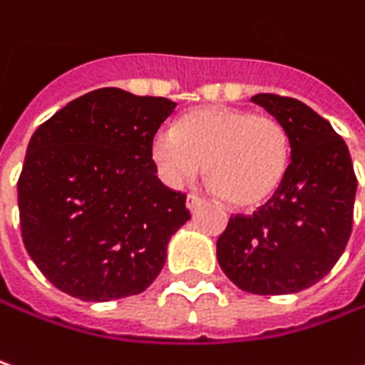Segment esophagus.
Returning a JSON list of instances; mask_svg holds the SVG:
<instances>
[{"mask_svg": "<svg viewBox=\"0 0 365 365\" xmlns=\"http://www.w3.org/2000/svg\"><path fill=\"white\" fill-rule=\"evenodd\" d=\"M201 203H203V197L195 195V193H191V195L187 197V207H189L191 212H193V210H197Z\"/></svg>", "mask_w": 365, "mask_h": 365, "instance_id": "34e87169", "label": "esophagus"}]
</instances>
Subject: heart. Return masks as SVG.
<instances>
[{
  "instance_id": "b5f03b06",
  "label": "heart",
  "mask_w": 365,
  "mask_h": 365,
  "mask_svg": "<svg viewBox=\"0 0 365 365\" xmlns=\"http://www.w3.org/2000/svg\"><path fill=\"white\" fill-rule=\"evenodd\" d=\"M151 155L170 185L193 180L205 164L210 187L232 207L251 210L278 191L291 158L287 128L239 108H197L162 128Z\"/></svg>"
}]
</instances>
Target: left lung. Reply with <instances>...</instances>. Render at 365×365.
Wrapping results in <instances>:
<instances>
[{
  "instance_id": "left-lung-1",
  "label": "left lung",
  "mask_w": 365,
  "mask_h": 365,
  "mask_svg": "<svg viewBox=\"0 0 365 365\" xmlns=\"http://www.w3.org/2000/svg\"><path fill=\"white\" fill-rule=\"evenodd\" d=\"M289 135L291 162L266 205L230 216L216 243L218 264L255 295H289L316 284L351 237L357 178L345 141L330 122L293 97H251Z\"/></svg>"
}]
</instances>
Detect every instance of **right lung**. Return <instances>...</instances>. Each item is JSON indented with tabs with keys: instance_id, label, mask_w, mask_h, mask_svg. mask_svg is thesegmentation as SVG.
<instances>
[{
	"instance_id": "add662e5",
	"label": "right lung",
	"mask_w": 365,
	"mask_h": 365,
	"mask_svg": "<svg viewBox=\"0 0 365 365\" xmlns=\"http://www.w3.org/2000/svg\"><path fill=\"white\" fill-rule=\"evenodd\" d=\"M176 103L116 87L87 93L43 122L18 178L22 241L43 276L72 297L139 295L172 235L191 218L168 189L151 141Z\"/></svg>"
}]
</instances>
